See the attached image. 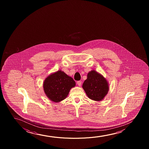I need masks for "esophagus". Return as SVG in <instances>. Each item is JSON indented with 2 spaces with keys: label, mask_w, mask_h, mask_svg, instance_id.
Listing matches in <instances>:
<instances>
[{
  "label": "esophagus",
  "mask_w": 149,
  "mask_h": 149,
  "mask_svg": "<svg viewBox=\"0 0 149 149\" xmlns=\"http://www.w3.org/2000/svg\"><path fill=\"white\" fill-rule=\"evenodd\" d=\"M77 84L79 86H80L81 85V81H78L77 82Z\"/></svg>",
  "instance_id": "1"
}]
</instances>
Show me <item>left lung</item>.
Listing matches in <instances>:
<instances>
[{
  "instance_id": "1",
  "label": "left lung",
  "mask_w": 149,
  "mask_h": 149,
  "mask_svg": "<svg viewBox=\"0 0 149 149\" xmlns=\"http://www.w3.org/2000/svg\"><path fill=\"white\" fill-rule=\"evenodd\" d=\"M82 88L90 99L96 101L103 100L109 91V84L101 74L93 70L89 72Z\"/></svg>"
}]
</instances>
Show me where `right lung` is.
Segmentation results:
<instances>
[{"mask_svg":"<svg viewBox=\"0 0 149 149\" xmlns=\"http://www.w3.org/2000/svg\"><path fill=\"white\" fill-rule=\"evenodd\" d=\"M76 86L73 79L58 70L48 76L43 82V90L50 100L58 103L67 97L70 91Z\"/></svg>","mask_w":149,"mask_h":149,"instance_id":"obj_1","label":"right lung"}]
</instances>
